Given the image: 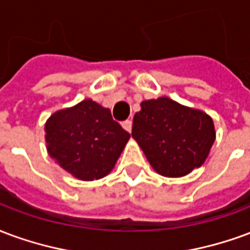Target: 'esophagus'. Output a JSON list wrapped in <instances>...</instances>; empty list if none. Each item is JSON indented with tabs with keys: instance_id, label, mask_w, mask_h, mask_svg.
Returning <instances> with one entry per match:
<instances>
[{
	"instance_id": "obj_1",
	"label": "esophagus",
	"mask_w": 250,
	"mask_h": 250,
	"mask_svg": "<svg viewBox=\"0 0 250 250\" xmlns=\"http://www.w3.org/2000/svg\"><path fill=\"white\" fill-rule=\"evenodd\" d=\"M123 127L126 130V132H132V121L130 120H126V121H124L123 123Z\"/></svg>"
}]
</instances>
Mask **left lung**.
Returning <instances> with one entry per match:
<instances>
[{"label":"left lung","instance_id":"obj_1","mask_svg":"<svg viewBox=\"0 0 250 250\" xmlns=\"http://www.w3.org/2000/svg\"><path fill=\"white\" fill-rule=\"evenodd\" d=\"M132 137L152 167L164 177H183L200 167L216 140L212 117L167 97L141 103Z\"/></svg>","mask_w":250,"mask_h":250}]
</instances>
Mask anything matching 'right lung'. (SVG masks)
<instances>
[{
  "mask_svg": "<svg viewBox=\"0 0 250 250\" xmlns=\"http://www.w3.org/2000/svg\"><path fill=\"white\" fill-rule=\"evenodd\" d=\"M129 138L110 109L90 98L53 113L45 124L49 156L81 181L100 180L112 172Z\"/></svg>",
  "mask_w": 250,
  "mask_h": 250,
  "instance_id": "add662e5",
  "label": "right lung"
}]
</instances>
